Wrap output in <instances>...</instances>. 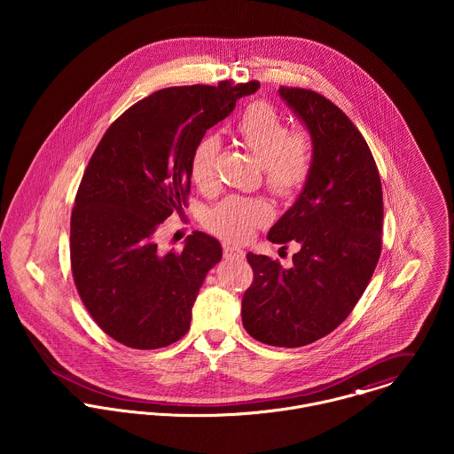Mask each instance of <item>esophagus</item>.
Segmentation results:
<instances>
[{
	"instance_id": "obj_1",
	"label": "esophagus",
	"mask_w": 454,
	"mask_h": 454,
	"mask_svg": "<svg viewBox=\"0 0 454 454\" xmlns=\"http://www.w3.org/2000/svg\"><path fill=\"white\" fill-rule=\"evenodd\" d=\"M223 257L227 260H243L245 252L236 247H223Z\"/></svg>"
}]
</instances>
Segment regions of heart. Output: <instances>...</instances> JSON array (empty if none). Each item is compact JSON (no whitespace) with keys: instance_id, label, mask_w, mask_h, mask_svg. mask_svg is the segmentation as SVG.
Here are the masks:
<instances>
[{"instance_id":"b5f03b06","label":"heart","mask_w":454,"mask_h":454,"mask_svg":"<svg viewBox=\"0 0 454 454\" xmlns=\"http://www.w3.org/2000/svg\"><path fill=\"white\" fill-rule=\"evenodd\" d=\"M238 134L259 159L265 187L279 199H294L308 185L315 164V143L309 132L290 130L286 121L265 101L252 103L238 122ZM222 150L218 134H204L191 155V176L202 191L216 182V160ZM272 207L255 197L231 195L206 215L207 229L232 243L250 239L269 223Z\"/></svg>"}]
</instances>
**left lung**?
Segmentation results:
<instances>
[{"label":"left lung","mask_w":454,"mask_h":454,"mask_svg":"<svg viewBox=\"0 0 454 454\" xmlns=\"http://www.w3.org/2000/svg\"><path fill=\"white\" fill-rule=\"evenodd\" d=\"M315 143L313 173L269 241H295L285 269L248 254L254 283L243 295L247 332L263 344L299 348L342 324L365 292L383 245V189L372 152L330 99L311 89L279 87Z\"/></svg>","instance_id":"8db88e82"}]
</instances>
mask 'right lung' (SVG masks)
<instances>
[{
    "label": "right lung",
    "instance_id": "add662e5",
    "mask_svg": "<svg viewBox=\"0 0 454 454\" xmlns=\"http://www.w3.org/2000/svg\"><path fill=\"white\" fill-rule=\"evenodd\" d=\"M257 89L255 80L160 89L126 110L96 146L71 211L69 257L85 309L117 342L157 349L189 332L222 247L194 231L180 254H162L155 232L187 206L195 143Z\"/></svg>",
    "mask_w": 454,
    "mask_h": 454
}]
</instances>
